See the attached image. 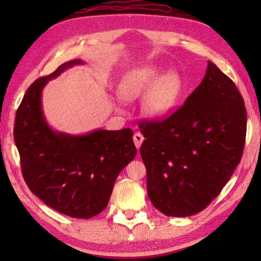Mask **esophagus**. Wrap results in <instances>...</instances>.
I'll return each instance as SVG.
<instances>
[{"mask_svg": "<svg viewBox=\"0 0 261 261\" xmlns=\"http://www.w3.org/2000/svg\"><path fill=\"white\" fill-rule=\"evenodd\" d=\"M134 141H135V145L137 148H140L141 146V143L144 141V136L140 134V132H136V134L134 135Z\"/></svg>", "mask_w": 261, "mask_h": 261, "instance_id": "34e87169", "label": "esophagus"}]
</instances>
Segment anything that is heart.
<instances>
[{"label":"heart","instance_id":"b5f03b06","mask_svg":"<svg viewBox=\"0 0 261 261\" xmlns=\"http://www.w3.org/2000/svg\"><path fill=\"white\" fill-rule=\"evenodd\" d=\"M160 73V69L155 65L132 70L120 85L122 98L131 101L145 95L144 112L151 117L166 116L178 102L183 91V81L174 70Z\"/></svg>","mask_w":261,"mask_h":261}]
</instances>
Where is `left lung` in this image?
<instances>
[{"label": "left lung", "mask_w": 261, "mask_h": 261, "mask_svg": "<svg viewBox=\"0 0 261 261\" xmlns=\"http://www.w3.org/2000/svg\"><path fill=\"white\" fill-rule=\"evenodd\" d=\"M139 127L149 200L165 215L185 218L206 208L230 179L244 149L246 109L233 82L208 61L182 107Z\"/></svg>", "instance_id": "obj_1"}]
</instances>
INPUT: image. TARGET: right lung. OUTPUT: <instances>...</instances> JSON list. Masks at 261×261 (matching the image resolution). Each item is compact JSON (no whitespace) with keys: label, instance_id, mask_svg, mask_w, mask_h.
<instances>
[{"label":"right lung","instance_id":"obj_1","mask_svg":"<svg viewBox=\"0 0 261 261\" xmlns=\"http://www.w3.org/2000/svg\"><path fill=\"white\" fill-rule=\"evenodd\" d=\"M78 64L84 61L65 62L29 87L17 109L14 136L31 191L62 214L90 219L107 207L115 180L134 160L137 148L131 129H98L76 136L48 124L42 110L43 87Z\"/></svg>","mask_w":261,"mask_h":261}]
</instances>
